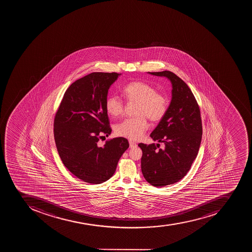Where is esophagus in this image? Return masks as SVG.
<instances>
[{
    "mask_svg": "<svg viewBox=\"0 0 252 252\" xmlns=\"http://www.w3.org/2000/svg\"><path fill=\"white\" fill-rule=\"evenodd\" d=\"M129 145H130V148H135L137 146L136 143L135 142H132V141H129Z\"/></svg>",
    "mask_w": 252,
    "mask_h": 252,
    "instance_id": "34e87169",
    "label": "esophagus"
}]
</instances>
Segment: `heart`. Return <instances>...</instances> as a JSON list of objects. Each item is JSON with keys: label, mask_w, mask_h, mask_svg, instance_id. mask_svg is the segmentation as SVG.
Segmentation results:
<instances>
[{"label": "heart", "mask_w": 252, "mask_h": 252, "mask_svg": "<svg viewBox=\"0 0 252 252\" xmlns=\"http://www.w3.org/2000/svg\"><path fill=\"white\" fill-rule=\"evenodd\" d=\"M123 93L127 101L137 103V117L127 118L117 124L115 132L130 140H138L148 128L147 117L153 122L162 120L168 110L169 102L165 96L158 93L154 87L143 82H131L124 88ZM105 109L109 115L119 117L125 111V104L118 96H109L105 101Z\"/></svg>", "instance_id": "obj_1"}]
</instances>
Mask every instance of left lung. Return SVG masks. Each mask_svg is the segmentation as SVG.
Here are the masks:
<instances>
[{"label": "left lung", "instance_id": "8db88e82", "mask_svg": "<svg viewBox=\"0 0 252 252\" xmlns=\"http://www.w3.org/2000/svg\"><path fill=\"white\" fill-rule=\"evenodd\" d=\"M168 78L172 83V100L166 114L151 134L154 141L139 143L143 156L141 169L146 181L157 188L181 181L196 158L202 139L200 109L189 86L172 71L148 72Z\"/></svg>", "mask_w": 252, "mask_h": 252}]
</instances>
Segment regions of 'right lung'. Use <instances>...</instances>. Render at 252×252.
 I'll use <instances>...</instances> for the list:
<instances>
[{"label": "right lung", "mask_w": 252, "mask_h": 252, "mask_svg": "<svg viewBox=\"0 0 252 252\" xmlns=\"http://www.w3.org/2000/svg\"><path fill=\"white\" fill-rule=\"evenodd\" d=\"M121 74L92 72L71 83L56 113L54 139L64 166L82 181L98 185L115 173L117 163L129 147L118 137L99 143L109 136L105 101L110 86Z\"/></svg>", "instance_id": "right-lung-1"}]
</instances>
